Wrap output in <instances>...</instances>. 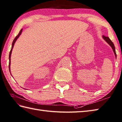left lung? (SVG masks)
<instances>
[{
  "instance_id": "left-lung-1",
  "label": "left lung",
  "mask_w": 122,
  "mask_h": 122,
  "mask_svg": "<svg viewBox=\"0 0 122 122\" xmlns=\"http://www.w3.org/2000/svg\"><path fill=\"white\" fill-rule=\"evenodd\" d=\"M102 38H103V39L107 43H108L111 46L112 49H113V51L114 52V54H115L116 59L117 56H116V51H115V46H114V44H113V43L112 42V41L110 40V39H109L108 37L105 36H102Z\"/></svg>"
}]
</instances>
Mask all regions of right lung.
I'll return each mask as SVG.
<instances>
[{
	"label": "right lung",
	"instance_id": "obj_1",
	"mask_svg": "<svg viewBox=\"0 0 122 122\" xmlns=\"http://www.w3.org/2000/svg\"><path fill=\"white\" fill-rule=\"evenodd\" d=\"M22 30H23V29H21L20 30V33H19V34L16 36V37L14 39V41L13 43H12V45H11V50L10 52H9V72H10V57H11V52H12V50H13V49L14 47V44H15V42L16 41V40H17L18 38L20 37V36L21 35V32H22ZM10 74H11V72H10Z\"/></svg>",
	"mask_w": 122,
	"mask_h": 122
}]
</instances>
